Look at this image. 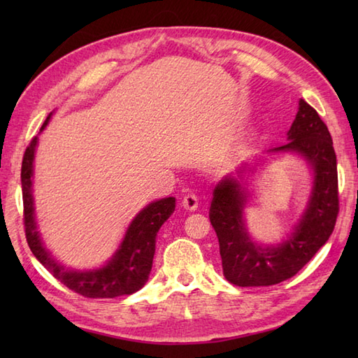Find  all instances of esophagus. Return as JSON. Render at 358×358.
<instances>
[{
	"mask_svg": "<svg viewBox=\"0 0 358 358\" xmlns=\"http://www.w3.org/2000/svg\"><path fill=\"white\" fill-rule=\"evenodd\" d=\"M181 206H183L186 210H195L199 208V196L195 194L185 195L183 200H181Z\"/></svg>",
	"mask_w": 358,
	"mask_h": 358,
	"instance_id": "obj_1",
	"label": "esophagus"
}]
</instances>
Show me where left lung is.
Instances as JSON below:
<instances>
[{"label":"left lung","instance_id":"1","mask_svg":"<svg viewBox=\"0 0 358 358\" xmlns=\"http://www.w3.org/2000/svg\"><path fill=\"white\" fill-rule=\"evenodd\" d=\"M268 154H294L305 159L313 172L310 192L291 234L277 245H260L250 237L245 218L252 195L243 173L254 167L243 164L237 177L227 175L214 187L209 218L218 237L223 273L235 286H272L294 277L329 240L337 222L336 150L328 127L305 100L299 101L287 143L269 149Z\"/></svg>","mask_w":358,"mask_h":358}]
</instances>
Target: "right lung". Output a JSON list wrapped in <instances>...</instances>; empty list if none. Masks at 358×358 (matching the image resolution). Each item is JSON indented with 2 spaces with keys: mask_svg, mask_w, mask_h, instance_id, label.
<instances>
[{
  "mask_svg": "<svg viewBox=\"0 0 358 358\" xmlns=\"http://www.w3.org/2000/svg\"><path fill=\"white\" fill-rule=\"evenodd\" d=\"M52 112L45 118L40 134L49 124ZM38 136H34L27 146L21 166L22 204H24V227L27 245L45 269L64 286L87 299H115L131 295L146 283L154 262L157 234L159 227L175 210V199L166 196L144 206L129 223L115 252L100 268L69 269L59 263L45 248L38 231L34 200V162Z\"/></svg>",
  "mask_w": 358,
  "mask_h": 358,
  "instance_id": "add662e5",
  "label": "right lung"
}]
</instances>
